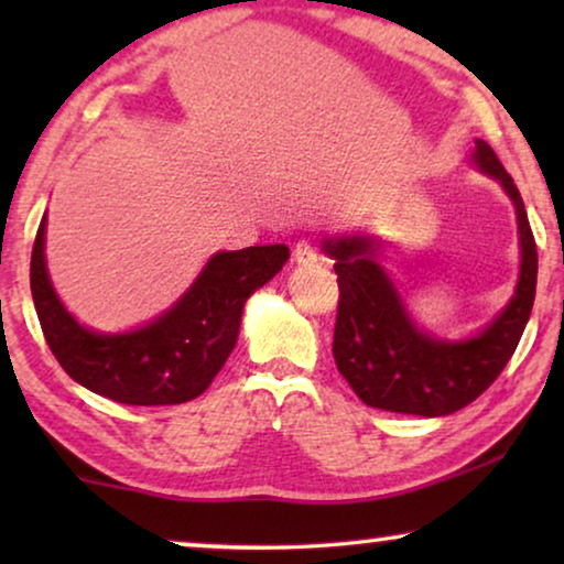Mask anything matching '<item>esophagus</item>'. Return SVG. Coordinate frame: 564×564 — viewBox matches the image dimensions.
Wrapping results in <instances>:
<instances>
[{
	"mask_svg": "<svg viewBox=\"0 0 564 564\" xmlns=\"http://www.w3.org/2000/svg\"><path fill=\"white\" fill-rule=\"evenodd\" d=\"M295 261L297 264H313V261H318V253H315V246L311 241H300L295 246Z\"/></svg>",
	"mask_w": 564,
	"mask_h": 564,
	"instance_id": "esophagus-1",
	"label": "esophagus"
}]
</instances>
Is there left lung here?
<instances>
[{"label": "left lung", "mask_w": 564, "mask_h": 564, "mask_svg": "<svg viewBox=\"0 0 564 564\" xmlns=\"http://www.w3.org/2000/svg\"><path fill=\"white\" fill-rule=\"evenodd\" d=\"M473 159L513 199L521 236L516 295L477 336L442 341L415 328L395 284L377 261L380 246L369 236L323 241L338 274L334 359L344 380L369 408L426 419L459 411L496 382L527 328L536 295V243L527 207L488 143L475 141Z\"/></svg>", "instance_id": "obj_1"}]
</instances>
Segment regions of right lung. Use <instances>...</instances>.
Returning <instances> with one entry per match:
<instances>
[{
	"label": "right lung",
	"instance_id": "add662e5",
	"mask_svg": "<svg viewBox=\"0 0 564 564\" xmlns=\"http://www.w3.org/2000/svg\"><path fill=\"white\" fill-rule=\"evenodd\" d=\"M43 243L45 215L30 259V290L53 357L72 380L126 405H176L203 395L234 351L246 300L290 259L284 243L220 251L172 311L128 334H97L58 300Z\"/></svg>",
	"mask_w": 564,
	"mask_h": 564
}]
</instances>
